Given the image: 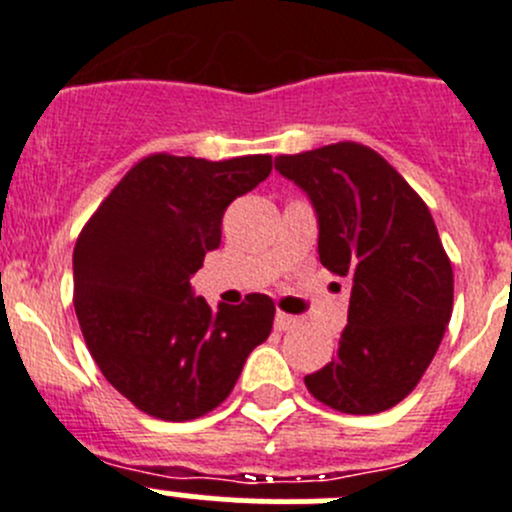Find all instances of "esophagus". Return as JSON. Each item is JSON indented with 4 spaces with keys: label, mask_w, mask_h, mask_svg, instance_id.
Returning a JSON list of instances; mask_svg holds the SVG:
<instances>
[{
    "label": "esophagus",
    "mask_w": 512,
    "mask_h": 512,
    "mask_svg": "<svg viewBox=\"0 0 512 512\" xmlns=\"http://www.w3.org/2000/svg\"><path fill=\"white\" fill-rule=\"evenodd\" d=\"M297 324H299V319L292 317V314H285V312L275 314V329H277V332H289V329H294Z\"/></svg>",
    "instance_id": "esophagus-1"
}]
</instances>
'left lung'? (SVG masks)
<instances>
[{
  "instance_id": "8db88e82",
  "label": "left lung",
  "mask_w": 512,
  "mask_h": 512,
  "mask_svg": "<svg viewBox=\"0 0 512 512\" xmlns=\"http://www.w3.org/2000/svg\"><path fill=\"white\" fill-rule=\"evenodd\" d=\"M307 193L319 260L352 285L337 356L304 376L342 414H379L414 391L453 312V270L416 190L371 148L332 143L275 158Z\"/></svg>"
}]
</instances>
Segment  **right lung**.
<instances>
[{"label": "right lung", "mask_w": 512, "mask_h": 512, "mask_svg": "<svg viewBox=\"0 0 512 512\" xmlns=\"http://www.w3.org/2000/svg\"><path fill=\"white\" fill-rule=\"evenodd\" d=\"M270 156L138 160L74 247V307L108 384L163 421L205 416L227 399L272 332L275 304L250 294L210 309L190 277L218 250L227 205L270 175Z\"/></svg>", "instance_id": "add662e5"}]
</instances>
